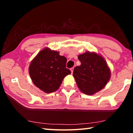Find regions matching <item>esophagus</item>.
I'll return each mask as SVG.
<instances>
[{
  "label": "esophagus",
  "mask_w": 133,
  "mask_h": 133,
  "mask_svg": "<svg viewBox=\"0 0 133 133\" xmlns=\"http://www.w3.org/2000/svg\"><path fill=\"white\" fill-rule=\"evenodd\" d=\"M73 70H74V68H73V67H72V68L70 69V71H71V73H73Z\"/></svg>",
  "instance_id": "obj_1"
}]
</instances>
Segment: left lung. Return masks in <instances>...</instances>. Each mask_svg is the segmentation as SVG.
Masks as SVG:
<instances>
[{"label":"left lung","instance_id":"obj_1","mask_svg":"<svg viewBox=\"0 0 133 133\" xmlns=\"http://www.w3.org/2000/svg\"><path fill=\"white\" fill-rule=\"evenodd\" d=\"M78 58L81 65L75 67L73 75L80 90L91 95L104 88L110 80L111 72L103 57L87 51L80 55Z\"/></svg>","mask_w":133,"mask_h":133}]
</instances>
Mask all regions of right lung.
Returning <instances> with one entry per match:
<instances>
[{
	"mask_svg": "<svg viewBox=\"0 0 133 133\" xmlns=\"http://www.w3.org/2000/svg\"><path fill=\"white\" fill-rule=\"evenodd\" d=\"M67 58L57 51L45 48L37 54L29 69L31 79L36 86L46 93L58 90L65 76L71 71L67 69Z\"/></svg>",
	"mask_w": 133,
	"mask_h": 133,
	"instance_id": "1",
	"label": "right lung"
}]
</instances>
